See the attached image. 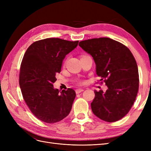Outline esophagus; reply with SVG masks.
<instances>
[{
    "mask_svg": "<svg viewBox=\"0 0 151 151\" xmlns=\"http://www.w3.org/2000/svg\"><path fill=\"white\" fill-rule=\"evenodd\" d=\"M83 91H84L83 89H77L76 90V94H79L81 92H83Z\"/></svg>",
    "mask_w": 151,
    "mask_h": 151,
    "instance_id": "34e87169",
    "label": "esophagus"
}]
</instances>
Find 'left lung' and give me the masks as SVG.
Listing matches in <instances>:
<instances>
[{
  "label": "left lung",
  "instance_id": "1",
  "mask_svg": "<svg viewBox=\"0 0 151 151\" xmlns=\"http://www.w3.org/2000/svg\"><path fill=\"white\" fill-rule=\"evenodd\" d=\"M79 47L92 56L106 92L94 91L91 106L94 115L108 122L120 120L129 113L139 89V71L133 55L125 45L109 38L82 41Z\"/></svg>",
  "mask_w": 151,
  "mask_h": 151
}]
</instances>
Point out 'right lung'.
<instances>
[{
	"label": "right lung",
	"instance_id": "1",
	"mask_svg": "<svg viewBox=\"0 0 151 151\" xmlns=\"http://www.w3.org/2000/svg\"><path fill=\"white\" fill-rule=\"evenodd\" d=\"M78 43L55 38L36 41L22 58L19 74L22 96L33 115L45 123L60 122L71 110L75 91L68 88L60 91L54 89L53 84L63 59Z\"/></svg>",
	"mask_w": 151,
	"mask_h": 151
}]
</instances>
